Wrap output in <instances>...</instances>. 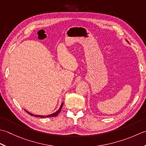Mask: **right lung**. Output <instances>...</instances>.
Listing matches in <instances>:
<instances>
[{"label":"right lung","mask_w":146,"mask_h":146,"mask_svg":"<svg viewBox=\"0 0 146 146\" xmlns=\"http://www.w3.org/2000/svg\"><path fill=\"white\" fill-rule=\"evenodd\" d=\"M62 106H63V103H62V105H61V106H60V108H59V109L58 110L56 111V112L53 113H52V114H51V115H46V116L33 115V114L30 113H29V112H28V111H26L27 112L28 114H29V115H31V116H34V117H40V118H45V117H56V116H57V115H58V114L60 112V111H61V109H62Z\"/></svg>","instance_id":"1"}]
</instances>
